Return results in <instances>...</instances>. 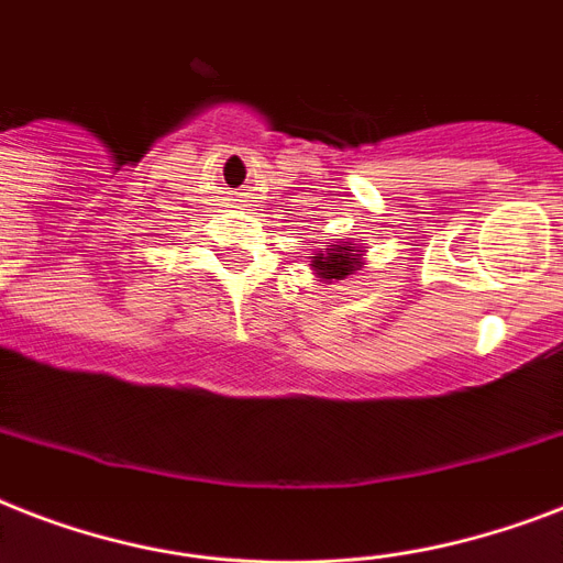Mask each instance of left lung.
Here are the masks:
<instances>
[{
	"label": "left lung",
	"instance_id": "obj_1",
	"mask_svg": "<svg viewBox=\"0 0 563 563\" xmlns=\"http://www.w3.org/2000/svg\"><path fill=\"white\" fill-rule=\"evenodd\" d=\"M362 268V254L347 242V245H330L324 251H318V256H312V272L321 277V280L333 283L344 280L347 274L360 272Z\"/></svg>",
	"mask_w": 563,
	"mask_h": 563
}]
</instances>
